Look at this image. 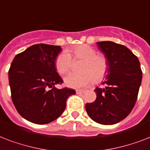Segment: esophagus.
<instances>
[{
  "instance_id": "1",
  "label": "esophagus",
  "mask_w": 150,
  "mask_h": 150,
  "mask_svg": "<svg viewBox=\"0 0 150 150\" xmlns=\"http://www.w3.org/2000/svg\"><path fill=\"white\" fill-rule=\"evenodd\" d=\"M76 93L78 94H82V93H85V90H83V89H81V90H76Z\"/></svg>"
}]
</instances>
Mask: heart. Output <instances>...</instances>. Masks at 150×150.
Here are the masks:
<instances>
[{
	"instance_id": "b5f03b06",
	"label": "heart",
	"mask_w": 150,
	"mask_h": 150,
	"mask_svg": "<svg viewBox=\"0 0 150 150\" xmlns=\"http://www.w3.org/2000/svg\"><path fill=\"white\" fill-rule=\"evenodd\" d=\"M67 52H61L55 60V67L60 75L70 71L72 60H83L80 73H70L64 78L65 85L71 88H82L93 83L101 82L108 71V61L104 55L98 54L97 50L88 45H79L71 48Z\"/></svg>"
}]
</instances>
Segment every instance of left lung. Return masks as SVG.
<instances>
[{
	"instance_id": "left-lung-1",
	"label": "left lung",
	"mask_w": 150,
	"mask_h": 150,
	"mask_svg": "<svg viewBox=\"0 0 150 150\" xmlns=\"http://www.w3.org/2000/svg\"><path fill=\"white\" fill-rule=\"evenodd\" d=\"M99 50L108 61L105 88L95 89L97 98L86 105V110L93 121L112 125L123 120L135 105L142 79L138 57L123 45L99 42Z\"/></svg>"
}]
</instances>
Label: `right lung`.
I'll list each match as a JSON object with an SVG mask.
<instances>
[{
    "mask_svg": "<svg viewBox=\"0 0 150 150\" xmlns=\"http://www.w3.org/2000/svg\"><path fill=\"white\" fill-rule=\"evenodd\" d=\"M59 45H34L17 54L8 71L11 100L19 115L36 124L55 120L66 108L68 97L75 90L64 87L55 67ZM50 89H49L48 88Z\"/></svg>",
    "mask_w": 150,
    "mask_h": 150,
    "instance_id": "obj_1",
    "label": "right lung"
}]
</instances>
